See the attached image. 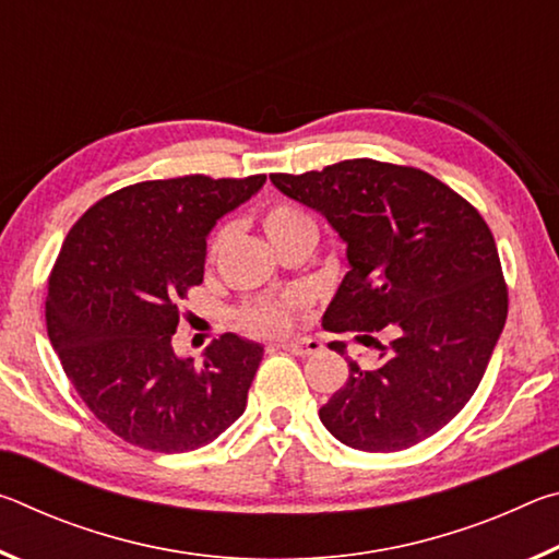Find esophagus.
Listing matches in <instances>:
<instances>
[{
    "label": "esophagus",
    "mask_w": 559,
    "mask_h": 559,
    "mask_svg": "<svg viewBox=\"0 0 559 559\" xmlns=\"http://www.w3.org/2000/svg\"><path fill=\"white\" fill-rule=\"evenodd\" d=\"M320 345L318 340H313V337H302V340H293V343H288V345H283V349H288L290 355H298V357H310V355H316V353H320Z\"/></svg>",
    "instance_id": "1"
}]
</instances>
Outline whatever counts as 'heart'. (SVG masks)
<instances>
[{
	"mask_svg": "<svg viewBox=\"0 0 559 559\" xmlns=\"http://www.w3.org/2000/svg\"><path fill=\"white\" fill-rule=\"evenodd\" d=\"M263 229H266L269 239L276 243L283 239V236L296 234L300 229H316V224L306 212L298 210V206L271 204L269 210L263 212ZM222 241H224V231H216L210 239V249H206V253L214 257V253L219 251ZM290 316H293L290 302H257V306L243 308L239 320L249 333L273 337V335L286 333L290 325Z\"/></svg>",
	"mask_w": 559,
	"mask_h": 559,
	"instance_id": "1",
	"label": "heart"
}]
</instances>
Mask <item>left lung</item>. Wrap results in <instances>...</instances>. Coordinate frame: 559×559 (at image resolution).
I'll list each match as a JSON object with an SVG mask.
<instances>
[{
  "label": "left lung",
  "instance_id": "obj_1",
  "mask_svg": "<svg viewBox=\"0 0 559 559\" xmlns=\"http://www.w3.org/2000/svg\"><path fill=\"white\" fill-rule=\"evenodd\" d=\"M283 194L320 212L347 243L343 283L323 328L359 333L380 367L349 377L320 406L345 447L402 451L456 416L484 380L508 318V288L484 216L416 167L357 157L320 173L271 175ZM382 332L391 343L371 337ZM330 349L345 353L343 343Z\"/></svg>",
  "mask_w": 559,
  "mask_h": 559
}]
</instances>
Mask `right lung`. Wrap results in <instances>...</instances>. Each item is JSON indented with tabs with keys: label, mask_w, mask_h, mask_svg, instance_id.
Returning a JSON list of instances; mask_svg holds the SVG:
<instances>
[{
	"label": "right lung",
	"mask_w": 559,
	"mask_h": 559,
	"mask_svg": "<svg viewBox=\"0 0 559 559\" xmlns=\"http://www.w3.org/2000/svg\"><path fill=\"white\" fill-rule=\"evenodd\" d=\"M266 175L122 187L71 226L49 276L46 330L75 392L132 447L182 453L239 419L263 347L224 333L202 367L177 357L179 300L204 281L206 236Z\"/></svg>",
	"instance_id": "obj_1"
}]
</instances>
